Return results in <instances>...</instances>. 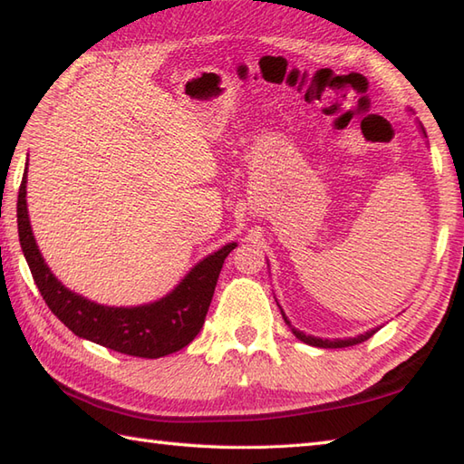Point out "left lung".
Instances as JSON below:
<instances>
[{
  "instance_id": "left-lung-1",
  "label": "left lung",
  "mask_w": 464,
  "mask_h": 464,
  "mask_svg": "<svg viewBox=\"0 0 464 464\" xmlns=\"http://www.w3.org/2000/svg\"><path fill=\"white\" fill-rule=\"evenodd\" d=\"M421 132L425 134V130H423V126H421ZM427 138V136H425ZM283 312V310H281ZM283 318H285V322L288 324V328L293 330V334L295 336L300 340V342H304V343H308V346H316V348H348V346H355V343H362V342H365L368 338H372L375 332H378L380 328H372V330H368V332H363V334H360V336H355V338H336V340H328V338H316V336H310V334H304V332H300V330H296V328H293V324H290V320L286 318V314L283 312Z\"/></svg>"
}]
</instances>
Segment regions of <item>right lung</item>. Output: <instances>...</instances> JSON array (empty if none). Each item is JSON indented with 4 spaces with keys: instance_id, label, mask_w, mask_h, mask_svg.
<instances>
[{
    "instance_id": "obj_1",
    "label": "right lung",
    "mask_w": 464,
    "mask_h": 464,
    "mask_svg": "<svg viewBox=\"0 0 464 464\" xmlns=\"http://www.w3.org/2000/svg\"><path fill=\"white\" fill-rule=\"evenodd\" d=\"M27 166L17 196V231L21 251L49 310L74 336L136 358H161L198 336L211 304L225 258L237 243L208 255L160 300L140 306H104L72 293L51 273L31 231L27 211Z\"/></svg>"
}]
</instances>
